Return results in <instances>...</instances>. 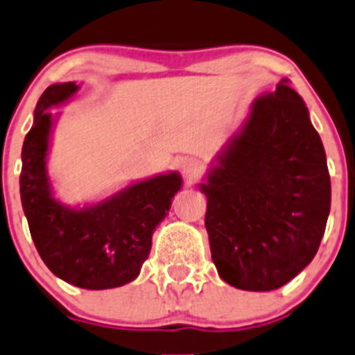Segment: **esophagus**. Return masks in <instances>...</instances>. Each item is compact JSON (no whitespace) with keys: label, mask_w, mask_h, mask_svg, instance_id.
<instances>
[{"label":"esophagus","mask_w":355,"mask_h":355,"mask_svg":"<svg viewBox=\"0 0 355 355\" xmlns=\"http://www.w3.org/2000/svg\"><path fill=\"white\" fill-rule=\"evenodd\" d=\"M180 171L185 178H187L189 184L198 180L202 173V164L201 161H198L196 157H184L180 161Z\"/></svg>","instance_id":"1"}]
</instances>
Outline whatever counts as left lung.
Returning <instances> with one entry per match:
<instances>
[{"mask_svg": "<svg viewBox=\"0 0 355 355\" xmlns=\"http://www.w3.org/2000/svg\"><path fill=\"white\" fill-rule=\"evenodd\" d=\"M213 263L227 284L270 291L315 257L331 206L326 153L304 98L283 79L251 104L199 184Z\"/></svg>", "mask_w": 355, "mask_h": 355, "instance_id": "obj_1", "label": "left lung"}]
</instances>
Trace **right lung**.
I'll return each instance as SVG.
<instances>
[{"instance_id":"obj_1","label":"right lung","mask_w":355,"mask_h":355,"mask_svg":"<svg viewBox=\"0 0 355 355\" xmlns=\"http://www.w3.org/2000/svg\"><path fill=\"white\" fill-rule=\"evenodd\" d=\"M79 86H48L34 109L33 128L22 146L20 199L41 260L72 286L109 290L132 283L153 246V234L182 187L178 171L133 182L116 194L85 206L58 201L48 177V150L58 114Z\"/></svg>"}]
</instances>
